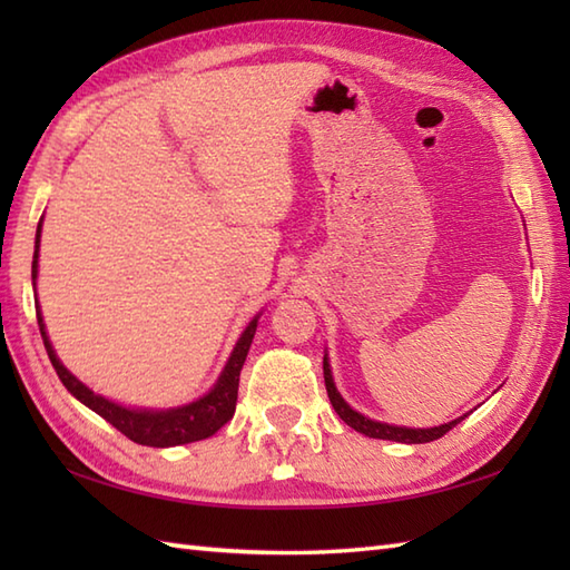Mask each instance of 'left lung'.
I'll use <instances>...</instances> for the list:
<instances>
[{
	"label": "left lung",
	"mask_w": 570,
	"mask_h": 570,
	"mask_svg": "<svg viewBox=\"0 0 570 570\" xmlns=\"http://www.w3.org/2000/svg\"><path fill=\"white\" fill-rule=\"evenodd\" d=\"M323 377H325V390H328V399L335 409V414L341 416L350 429H355L362 435H370V439H382V441H396V443H431L435 439H441L443 433L451 431L453 426H458L468 414L458 416L448 423H441V426L433 429H406V426H392V423H382L367 419L365 414H360L353 406H350L345 399L337 392V386L333 382V372H331V360L328 353L323 355Z\"/></svg>",
	"instance_id": "left-lung-1"
}]
</instances>
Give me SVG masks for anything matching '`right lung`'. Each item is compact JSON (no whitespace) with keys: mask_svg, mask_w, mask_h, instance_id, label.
Wrapping results in <instances>:
<instances>
[{"mask_svg":"<svg viewBox=\"0 0 570 570\" xmlns=\"http://www.w3.org/2000/svg\"><path fill=\"white\" fill-rule=\"evenodd\" d=\"M41 225L43 217L39 220V227H36V245H33V264H31V282H33V292H36V276H39V247H41ZM262 313H257L247 328L242 331L239 341L235 343L233 353H229L225 367L220 372V377L210 386L208 394H203L200 399L184 406H171V409H139V406H125L117 404L112 399H107L102 394H95L90 386H85L76 374H72L63 362L58 360L56 350L48 341L46 333V323L41 316V308L36 311V321H39V331L43 337L46 353L56 374L63 382L66 390L78 399L80 404L92 409L95 414L102 416L105 421H110L117 431H122L129 441H135L139 445H151V448H171V445H184L193 441H203L210 439L213 433L220 431L225 423L235 416V404H237V386H239V372L242 365H245L252 337L257 333V323H259Z\"/></svg>","mask_w":570,"mask_h":570,"instance_id":"add662e5","label":"right lung"}]
</instances>
